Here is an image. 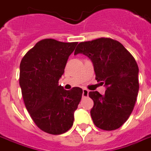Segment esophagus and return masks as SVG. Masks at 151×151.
I'll use <instances>...</instances> for the list:
<instances>
[{"instance_id": "esophagus-1", "label": "esophagus", "mask_w": 151, "mask_h": 151, "mask_svg": "<svg viewBox=\"0 0 151 151\" xmlns=\"http://www.w3.org/2000/svg\"><path fill=\"white\" fill-rule=\"evenodd\" d=\"M89 91L86 90V89H83V97H86L88 96Z\"/></svg>"}]
</instances>
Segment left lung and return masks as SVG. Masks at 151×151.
<instances>
[{
	"label": "left lung",
	"mask_w": 151,
	"mask_h": 151,
	"mask_svg": "<svg viewBox=\"0 0 151 151\" xmlns=\"http://www.w3.org/2000/svg\"><path fill=\"white\" fill-rule=\"evenodd\" d=\"M85 55L91 60L95 79L106 86L101 95L89 92L94 101L91 110L94 124L102 130L117 129L130 116L139 92V68L130 52L121 43L101 38L80 42L74 55Z\"/></svg>",
	"instance_id": "obj_1"
}]
</instances>
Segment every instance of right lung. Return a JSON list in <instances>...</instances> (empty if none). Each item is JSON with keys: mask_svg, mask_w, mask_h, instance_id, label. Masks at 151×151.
Masks as SVG:
<instances>
[{"mask_svg": "<svg viewBox=\"0 0 151 151\" xmlns=\"http://www.w3.org/2000/svg\"><path fill=\"white\" fill-rule=\"evenodd\" d=\"M77 43L44 39L21 60L19 86L26 108L36 125L49 134L69 130L81 100V88L66 91L58 83Z\"/></svg>", "mask_w": 151, "mask_h": 151, "instance_id": "obj_1", "label": "right lung"}]
</instances>
